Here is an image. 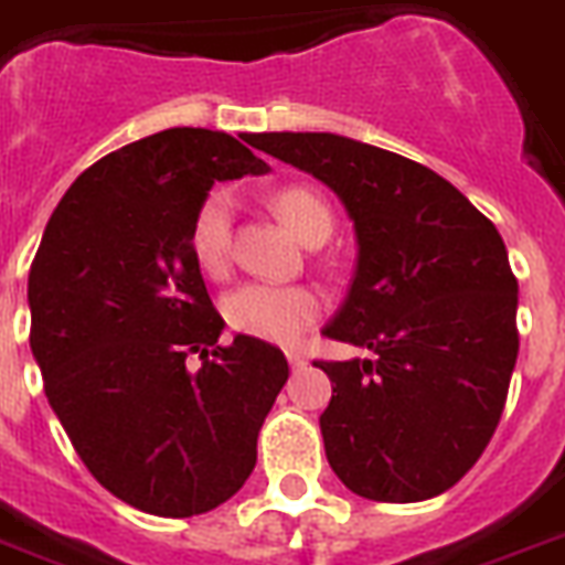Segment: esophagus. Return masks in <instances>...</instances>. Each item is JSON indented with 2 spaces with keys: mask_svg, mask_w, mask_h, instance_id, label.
<instances>
[{
  "mask_svg": "<svg viewBox=\"0 0 565 565\" xmlns=\"http://www.w3.org/2000/svg\"><path fill=\"white\" fill-rule=\"evenodd\" d=\"M287 362H290L292 371H298V367H305L307 364V355L298 353V350H287Z\"/></svg>",
  "mask_w": 565,
  "mask_h": 565,
  "instance_id": "obj_1",
  "label": "esophagus"
}]
</instances>
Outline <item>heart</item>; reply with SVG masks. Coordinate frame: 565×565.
I'll return each mask as SVG.
<instances>
[{
    "instance_id": "1",
    "label": "heart",
    "mask_w": 565,
    "mask_h": 565,
    "mask_svg": "<svg viewBox=\"0 0 565 565\" xmlns=\"http://www.w3.org/2000/svg\"><path fill=\"white\" fill-rule=\"evenodd\" d=\"M273 210L298 238L310 244L333 232V212L319 192L307 186H284L273 194ZM232 194L217 189L194 215L192 224V255L203 273L221 275L230 258L232 238ZM324 298L310 287H281V284L253 281L230 292L224 301L226 321L232 330L273 344H296L312 321L321 319Z\"/></svg>"
}]
</instances>
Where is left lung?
Here are the masks:
<instances>
[{"mask_svg":"<svg viewBox=\"0 0 565 565\" xmlns=\"http://www.w3.org/2000/svg\"><path fill=\"white\" fill-rule=\"evenodd\" d=\"M258 149L333 189L353 221V284L321 333L371 359L316 362L333 382L327 462L364 500L443 494L494 436L520 350L500 232L393 151L330 131H269Z\"/></svg>","mask_w":565,"mask_h":565,"instance_id":"8db88e82","label":"left lung"}]
</instances>
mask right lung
<instances>
[{
  "label": "right lung",
  "instance_id": "1",
  "mask_svg": "<svg viewBox=\"0 0 565 565\" xmlns=\"http://www.w3.org/2000/svg\"><path fill=\"white\" fill-rule=\"evenodd\" d=\"M244 142L183 126L106 154L71 183L28 275L49 405L94 480L146 514L230 500L290 376L269 341L217 348L226 324L189 244L215 180L269 172L258 135Z\"/></svg>",
  "mask_w": 565,
  "mask_h": 565
}]
</instances>
